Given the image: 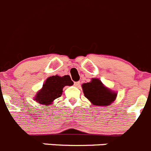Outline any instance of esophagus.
<instances>
[{
    "mask_svg": "<svg viewBox=\"0 0 151 151\" xmlns=\"http://www.w3.org/2000/svg\"><path fill=\"white\" fill-rule=\"evenodd\" d=\"M80 83L79 82H74V86H77V87H78V86H80Z\"/></svg>",
    "mask_w": 151,
    "mask_h": 151,
    "instance_id": "1",
    "label": "esophagus"
}]
</instances>
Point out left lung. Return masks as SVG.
<instances>
[{
    "instance_id": "1",
    "label": "left lung",
    "mask_w": 151,
    "mask_h": 151,
    "mask_svg": "<svg viewBox=\"0 0 151 151\" xmlns=\"http://www.w3.org/2000/svg\"><path fill=\"white\" fill-rule=\"evenodd\" d=\"M86 98L95 106H109L115 100L117 93L104 86L98 78L91 79V82L82 85Z\"/></svg>"
}]
</instances>
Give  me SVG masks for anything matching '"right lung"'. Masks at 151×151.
I'll return each instance as SVG.
<instances>
[{"label": "right lung", "mask_w": 151, "mask_h": 151, "mask_svg": "<svg viewBox=\"0 0 151 151\" xmlns=\"http://www.w3.org/2000/svg\"><path fill=\"white\" fill-rule=\"evenodd\" d=\"M73 84L74 83L68 75L63 77L52 76L45 80L42 89L39 90L35 96L34 100L41 104L49 105L55 99L61 96L63 88L65 86H72Z\"/></svg>", "instance_id": "right-lung-1"}]
</instances>
